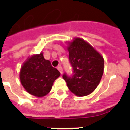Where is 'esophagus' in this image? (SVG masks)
Listing matches in <instances>:
<instances>
[{"instance_id":"obj_1","label":"esophagus","mask_w":130,"mask_h":130,"mask_svg":"<svg viewBox=\"0 0 130 130\" xmlns=\"http://www.w3.org/2000/svg\"><path fill=\"white\" fill-rule=\"evenodd\" d=\"M57 69H58V70H59V71L61 72V74L63 73V67H61V65H59V66H58V67H57Z\"/></svg>"}]
</instances>
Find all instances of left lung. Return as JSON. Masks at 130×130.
Returning <instances> with one entry per match:
<instances>
[{"instance_id": "left-lung-1", "label": "left lung", "mask_w": 130, "mask_h": 130, "mask_svg": "<svg viewBox=\"0 0 130 130\" xmlns=\"http://www.w3.org/2000/svg\"><path fill=\"white\" fill-rule=\"evenodd\" d=\"M69 61L73 75H63L68 88L77 96H85L99 85L104 71L103 57L84 40L76 38L69 44Z\"/></svg>"}]
</instances>
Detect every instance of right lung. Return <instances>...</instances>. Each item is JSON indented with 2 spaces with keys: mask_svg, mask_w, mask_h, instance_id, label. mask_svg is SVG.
Returning <instances> with one entry per match:
<instances>
[{
  "mask_svg": "<svg viewBox=\"0 0 130 130\" xmlns=\"http://www.w3.org/2000/svg\"><path fill=\"white\" fill-rule=\"evenodd\" d=\"M60 75V72L40 53L25 61L20 70L19 78L27 92L35 96L42 97L48 94L54 81Z\"/></svg>",
  "mask_w": 130,
  "mask_h": 130,
  "instance_id": "right-lung-1",
  "label": "right lung"
}]
</instances>
